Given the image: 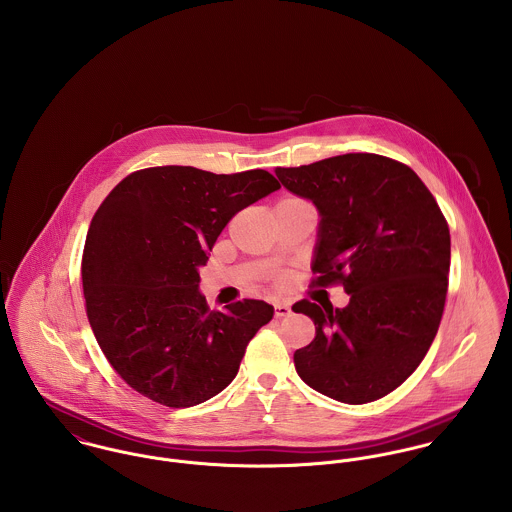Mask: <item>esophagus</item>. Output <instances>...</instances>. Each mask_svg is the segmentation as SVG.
<instances>
[{
	"label": "esophagus",
	"mask_w": 512,
	"mask_h": 512,
	"mask_svg": "<svg viewBox=\"0 0 512 512\" xmlns=\"http://www.w3.org/2000/svg\"><path fill=\"white\" fill-rule=\"evenodd\" d=\"M274 309H276V317H278V319L288 317V315L292 313V307H290V303H286V301H278V303L274 305Z\"/></svg>",
	"instance_id": "esophagus-1"
}]
</instances>
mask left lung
I'll return each instance as SVG.
<instances>
[{
  "mask_svg": "<svg viewBox=\"0 0 512 512\" xmlns=\"http://www.w3.org/2000/svg\"><path fill=\"white\" fill-rule=\"evenodd\" d=\"M280 183L319 213L311 270L343 284L347 307L301 299L315 339L293 355L313 390L366 404L398 388L438 333L449 276V228L422 179L394 159L345 153L276 167Z\"/></svg>",
  "mask_w": 512,
  "mask_h": 512,
  "instance_id": "8db88e82",
  "label": "left lung"
}]
</instances>
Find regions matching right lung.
Wrapping results in <instances>:
<instances>
[{"instance_id":"obj_1","label":"right lung","mask_w":512,"mask_h":512,"mask_svg":"<svg viewBox=\"0 0 512 512\" xmlns=\"http://www.w3.org/2000/svg\"><path fill=\"white\" fill-rule=\"evenodd\" d=\"M278 189L264 169L167 165L128 175L96 211L82 254L86 315L108 363L149 400L189 408L217 396L274 317L258 299L211 311L199 268L228 220Z\"/></svg>"}]
</instances>
